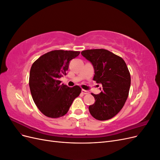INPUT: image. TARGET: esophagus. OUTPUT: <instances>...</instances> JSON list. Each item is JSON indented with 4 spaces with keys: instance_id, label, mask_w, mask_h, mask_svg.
<instances>
[{
    "instance_id": "1",
    "label": "esophagus",
    "mask_w": 160,
    "mask_h": 160,
    "mask_svg": "<svg viewBox=\"0 0 160 160\" xmlns=\"http://www.w3.org/2000/svg\"><path fill=\"white\" fill-rule=\"evenodd\" d=\"M82 93H83L84 95H88V94H89V92L88 91H87V90H84V89H82Z\"/></svg>"
}]
</instances>
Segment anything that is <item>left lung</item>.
I'll list each match as a JSON object with an SVG mask.
<instances>
[{
    "label": "left lung",
    "instance_id": "8db88e82",
    "mask_svg": "<svg viewBox=\"0 0 160 160\" xmlns=\"http://www.w3.org/2000/svg\"><path fill=\"white\" fill-rule=\"evenodd\" d=\"M81 55L93 64V80L103 87L99 94L91 93L95 101L89 105V112L98 120L111 119L123 108L129 95L131 76L128 66L122 57L103 49L85 50Z\"/></svg>",
    "mask_w": 160,
    "mask_h": 160
}]
</instances>
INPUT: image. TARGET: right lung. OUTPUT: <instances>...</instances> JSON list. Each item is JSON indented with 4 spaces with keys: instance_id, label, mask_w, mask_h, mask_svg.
I'll return each mask as SVG.
<instances>
[{
    "instance_id": "right-lung-1",
    "label": "right lung",
    "mask_w": 160,
    "mask_h": 160,
    "mask_svg": "<svg viewBox=\"0 0 160 160\" xmlns=\"http://www.w3.org/2000/svg\"><path fill=\"white\" fill-rule=\"evenodd\" d=\"M79 51L55 50L37 59L31 66L29 88L32 99L41 112L48 118L65 115L81 88H69L59 79L66 75L69 61L79 55Z\"/></svg>"
}]
</instances>
